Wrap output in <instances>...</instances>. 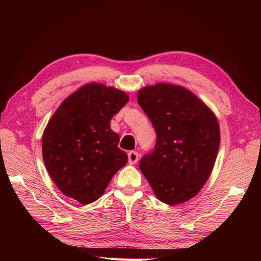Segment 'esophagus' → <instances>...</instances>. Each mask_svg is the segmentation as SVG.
Here are the masks:
<instances>
[{
    "mask_svg": "<svg viewBox=\"0 0 261 261\" xmlns=\"http://www.w3.org/2000/svg\"><path fill=\"white\" fill-rule=\"evenodd\" d=\"M127 154H128V163L129 164L137 163V161L139 159V154L137 151H129Z\"/></svg>",
    "mask_w": 261,
    "mask_h": 261,
    "instance_id": "obj_1",
    "label": "esophagus"
}]
</instances>
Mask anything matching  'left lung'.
I'll return each instance as SVG.
<instances>
[{
	"instance_id": "8db88e82",
	"label": "left lung",
	"mask_w": 261,
	"mask_h": 261,
	"mask_svg": "<svg viewBox=\"0 0 261 261\" xmlns=\"http://www.w3.org/2000/svg\"><path fill=\"white\" fill-rule=\"evenodd\" d=\"M138 105L156 134L139 169L158 199L173 206L197 195L209 178L220 147V127L207 106L183 87L156 84L139 90Z\"/></svg>"
}]
</instances>
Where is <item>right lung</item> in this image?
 I'll return each instance as SVG.
<instances>
[{
	"label": "right lung",
	"mask_w": 261,
	"mask_h": 261,
	"mask_svg": "<svg viewBox=\"0 0 261 261\" xmlns=\"http://www.w3.org/2000/svg\"><path fill=\"white\" fill-rule=\"evenodd\" d=\"M127 94L101 84L86 85L62 102L44 129L42 155L60 191L82 204L99 199L127 163L120 136L110 127Z\"/></svg>",
	"instance_id": "add662e5"
}]
</instances>
